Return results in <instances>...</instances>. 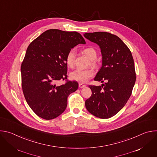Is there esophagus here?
<instances>
[{
  "label": "esophagus",
  "instance_id": "34e87169",
  "mask_svg": "<svg viewBox=\"0 0 157 157\" xmlns=\"http://www.w3.org/2000/svg\"><path fill=\"white\" fill-rule=\"evenodd\" d=\"M79 88H83V87H86V85L83 84L82 83H79Z\"/></svg>",
  "mask_w": 157,
  "mask_h": 157
}]
</instances>
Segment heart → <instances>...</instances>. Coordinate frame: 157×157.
Returning <instances> with one entry per match:
<instances>
[{
    "label": "heart",
    "mask_w": 157,
    "mask_h": 157,
    "mask_svg": "<svg viewBox=\"0 0 157 157\" xmlns=\"http://www.w3.org/2000/svg\"><path fill=\"white\" fill-rule=\"evenodd\" d=\"M84 53L87 58L91 61L92 64H95L94 60L97 58V52L93 47H87L83 50ZM75 50L74 49L70 50L67 53L66 56V63L70 68H73L75 64ZM93 76V72L91 70H82L80 68L76 69L70 73V78L79 82H85L88 79Z\"/></svg>",
    "instance_id": "obj_1"
}]
</instances>
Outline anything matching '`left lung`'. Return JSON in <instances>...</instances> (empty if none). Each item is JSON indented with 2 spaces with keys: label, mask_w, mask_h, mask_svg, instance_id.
Masks as SVG:
<instances>
[{
  "label": "left lung",
  "mask_w": 157,
  "mask_h": 157,
  "mask_svg": "<svg viewBox=\"0 0 157 157\" xmlns=\"http://www.w3.org/2000/svg\"><path fill=\"white\" fill-rule=\"evenodd\" d=\"M84 36L99 46L102 66L94 80L101 86H89L91 96L85 102L87 110L101 119L115 116L128 100L136 80L131 52L122 40L107 32L85 33Z\"/></svg>",
  "instance_id": "8db88e82"
}]
</instances>
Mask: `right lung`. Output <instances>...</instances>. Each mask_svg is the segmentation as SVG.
Instances as JSON below:
<instances>
[{
	"label": "right lung",
	"mask_w": 157,
	"mask_h": 157,
	"mask_svg": "<svg viewBox=\"0 0 157 157\" xmlns=\"http://www.w3.org/2000/svg\"><path fill=\"white\" fill-rule=\"evenodd\" d=\"M78 44H86L76 32L50 29L35 39L27 48L21 66L22 90L30 107L40 117L51 120L65 110L68 97L78 88L76 81H68L66 56Z\"/></svg>",
	"instance_id": "add662e5"
}]
</instances>
